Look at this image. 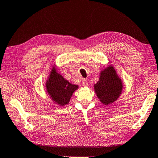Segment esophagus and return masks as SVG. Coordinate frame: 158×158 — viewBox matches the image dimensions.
Returning <instances> with one entry per match:
<instances>
[{"instance_id": "34e87169", "label": "esophagus", "mask_w": 158, "mask_h": 158, "mask_svg": "<svg viewBox=\"0 0 158 158\" xmlns=\"http://www.w3.org/2000/svg\"><path fill=\"white\" fill-rule=\"evenodd\" d=\"M82 85H83V86H84V87H87V85H88L87 81L86 79H83V82H82Z\"/></svg>"}]
</instances>
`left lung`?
I'll list each match as a JSON object with an SVG mask.
<instances>
[{
  "label": "left lung",
  "instance_id": "obj_1",
  "mask_svg": "<svg viewBox=\"0 0 158 158\" xmlns=\"http://www.w3.org/2000/svg\"><path fill=\"white\" fill-rule=\"evenodd\" d=\"M94 91L101 102L105 105L117 100L123 90V83L112 66L101 71L98 81L94 85Z\"/></svg>",
  "mask_w": 158,
  "mask_h": 158
}]
</instances>
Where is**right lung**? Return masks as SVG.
<instances>
[{
	"label": "right lung",
	"mask_w": 158,
	"mask_h": 158,
	"mask_svg": "<svg viewBox=\"0 0 158 158\" xmlns=\"http://www.w3.org/2000/svg\"><path fill=\"white\" fill-rule=\"evenodd\" d=\"M46 85L52 100L60 106L68 104L73 92L78 89L77 85H72L57 73L55 67L52 68Z\"/></svg>",
	"instance_id": "right-lung-1"
}]
</instances>
